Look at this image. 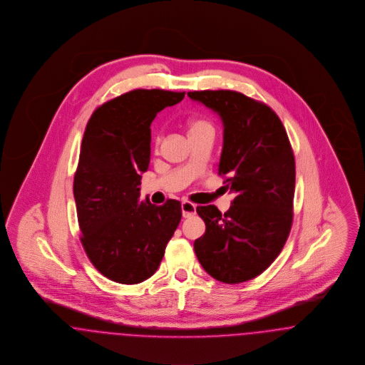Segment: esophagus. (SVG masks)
Segmentation results:
<instances>
[{
  "instance_id": "34e87169",
  "label": "esophagus",
  "mask_w": 365,
  "mask_h": 365,
  "mask_svg": "<svg viewBox=\"0 0 365 365\" xmlns=\"http://www.w3.org/2000/svg\"><path fill=\"white\" fill-rule=\"evenodd\" d=\"M181 211H182V217L184 218H188V217H191L195 214V211H196V206L191 203V202H187V200H184L182 203H181Z\"/></svg>"
}]
</instances>
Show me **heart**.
Here are the masks:
<instances>
[{
    "mask_svg": "<svg viewBox=\"0 0 365 365\" xmlns=\"http://www.w3.org/2000/svg\"><path fill=\"white\" fill-rule=\"evenodd\" d=\"M187 130L188 135H192L202 132H214V126L205 116H193L187 122Z\"/></svg>",
    "mask_w": 365,
    "mask_h": 365,
    "instance_id": "1",
    "label": "heart"
}]
</instances>
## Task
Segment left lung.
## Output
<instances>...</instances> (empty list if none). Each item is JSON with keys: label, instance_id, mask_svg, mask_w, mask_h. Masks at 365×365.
Segmentation results:
<instances>
[{"label": "left lung", "instance_id": "obj_1", "mask_svg": "<svg viewBox=\"0 0 365 365\" xmlns=\"http://www.w3.org/2000/svg\"><path fill=\"white\" fill-rule=\"evenodd\" d=\"M224 125L218 174L235 193L230 209L197 206L206 224L193 249L218 282L239 284L261 274L280 254L292 225L295 159L287 132L267 104L235 91L188 92Z\"/></svg>", "mask_w": 365, "mask_h": 365}]
</instances>
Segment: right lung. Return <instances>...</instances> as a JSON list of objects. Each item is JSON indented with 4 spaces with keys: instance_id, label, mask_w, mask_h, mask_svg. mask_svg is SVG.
I'll list each match as a JSON object with an SVG mask.
<instances>
[{
    "instance_id": "obj_1",
    "label": "right lung",
    "mask_w": 365,
    "mask_h": 365,
    "mask_svg": "<svg viewBox=\"0 0 365 365\" xmlns=\"http://www.w3.org/2000/svg\"><path fill=\"white\" fill-rule=\"evenodd\" d=\"M185 92L135 89L100 106L82 138L74 199L81 242L95 268L120 284H137L160 265L181 220V203L140 200L151 156V123Z\"/></svg>"
}]
</instances>
